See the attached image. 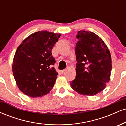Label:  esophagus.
Returning <instances> with one entry per match:
<instances>
[{
    "label": "esophagus",
    "mask_w": 126,
    "mask_h": 126,
    "mask_svg": "<svg viewBox=\"0 0 126 126\" xmlns=\"http://www.w3.org/2000/svg\"><path fill=\"white\" fill-rule=\"evenodd\" d=\"M68 68H69V67H67V69H64V70H62V71H61V73H64V72L65 71H66V70H67V69H68Z\"/></svg>",
    "instance_id": "34e87169"
}]
</instances>
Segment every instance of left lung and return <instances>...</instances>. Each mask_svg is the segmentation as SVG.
<instances>
[{
	"instance_id": "obj_1",
	"label": "left lung",
	"mask_w": 126,
	"mask_h": 126,
	"mask_svg": "<svg viewBox=\"0 0 126 126\" xmlns=\"http://www.w3.org/2000/svg\"><path fill=\"white\" fill-rule=\"evenodd\" d=\"M75 47L76 78L70 82L80 94L93 96L106 87L112 70L110 52L99 36L88 31H79Z\"/></svg>"
}]
</instances>
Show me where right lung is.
I'll use <instances>...</instances> for the list:
<instances>
[{
    "label": "right lung",
    "instance_id": "add662e5",
    "mask_svg": "<svg viewBox=\"0 0 126 126\" xmlns=\"http://www.w3.org/2000/svg\"><path fill=\"white\" fill-rule=\"evenodd\" d=\"M61 34L47 31L32 34L17 48L12 72L19 89L32 98L43 96L54 86L58 73L51 50Z\"/></svg>",
    "mask_w": 126,
    "mask_h": 126
}]
</instances>
